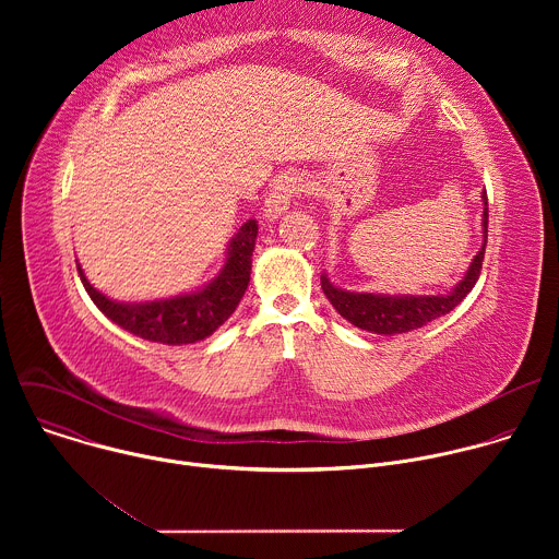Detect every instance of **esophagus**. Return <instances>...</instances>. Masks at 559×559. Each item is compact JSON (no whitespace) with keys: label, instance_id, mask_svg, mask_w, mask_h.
Returning a JSON list of instances; mask_svg holds the SVG:
<instances>
[{"label":"esophagus","instance_id":"1","mask_svg":"<svg viewBox=\"0 0 559 559\" xmlns=\"http://www.w3.org/2000/svg\"><path fill=\"white\" fill-rule=\"evenodd\" d=\"M302 192L300 179L294 175H285L281 179H276L274 188L270 190L267 199H265V214L272 218H278L292 203L294 197H298Z\"/></svg>","mask_w":559,"mask_h":559}]
</instances>
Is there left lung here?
<instances>
[{"label": "left lung", "instance_id": "obj_1", "mask_svg": "<svg viewBox=\"0 0 559 559\" xmlns=\"http://www.w3.org/2000/svg\"><path fill=\"white\" fill-rule=\"evenodd\" d=\"M485 199V243L483 250L475 254L473 263L468 265L466 276L455 285L451 294H438V296H386V294H356V292H343L330 283V278L321 276V287L334 309L347 318V321L360 330H367L371 334H405L425 328L427 323L436 321V318L449 313L455 305L462 302V298L473 289L475 281L480 278L485 250H487V227H489V207H487V194Z\"/></svg>", "mask_w": 559, "mask_h": 559}]
</instances>
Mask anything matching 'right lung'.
I'll list each match as a JSON object with an SVG mask.
<instances>
[{
    "label": "right lung",
    "instance_id": "1",
    "mask_svg": "<svg viewBox=\"0 0 559 559\" xmlns=\"http://www.w3.org/2000/svg\"><path fill=\"white\" fill-rule=\"evenodd\" d=\"M259 223L250 218L241 225L227 248V263L216 281L205 289L152 302H117L97 292L82 267L79 276L93 302L110 318L112 323L130 334L164 345H188L214 334L241 302L252 272V252L257 246Z\"/></svg>",
    "mask_w": 559,
    "mask_h": 559
}]
</instances>
